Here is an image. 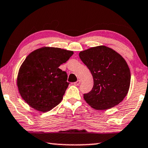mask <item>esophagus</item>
Masks as SVG:
<instances>
[{
  "label": "esophagus",
  "mask_w": 148,
  "mask_h": 148,
  "mask_svg": "<svg viewBox=\"0 0 148 148\" xmlns=\"http://www.w3.org/2000/svg\"><path fill=\"white\" fill-rule=\"evenodd\" d=\"M81 83V80H77V81H75V82L73 83V85H79V84Z\"/></svg>",
  "instance_id": "1"
}]
</instances>
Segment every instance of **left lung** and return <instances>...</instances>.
Segmentation results:
<instances>
[{
	"label": "left lung",
	"mask_w": 148,
	"mask_h": 148,
	"mask_svg": "<svg viewBox=\"0 0 148 148\" xmlns=\"http://www.w3.org/2000/svg\"><path fill=\"white\" fill-rule=\"evenodd\" d=\"M79 55L93 79L92 90L83 95L85 101L97 110H108L121 102L131 81L130 68L121 55L103 45L81 51Z\"/></svg>",
	"instance_id": "8db88e82"
}]
</instances>
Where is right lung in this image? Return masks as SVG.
I'll return each instance as SVG.
<instances>
[{
    "label": "right lung",
    "instance_id": "obj_1",
    "mask_svg": "<svg viewBox=\"0 0 148 148\" xmlns=\"http://www.w3.org/2000/svg\"><path fill=\"white\" fill-rule=\"evenodd\" d=\"M73 54L72 51L44 47L26 57L18 70L16 85L31 108L45 113L61 103L69 83L66 72L59 67Z\"/></svg>",
    "mask_w": 148,
    "mask_h": 148
}]
</instances>
